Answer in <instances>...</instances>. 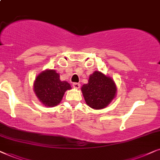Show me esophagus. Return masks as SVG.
<instances>
[{
    "mask_svg": "<svg viewBox=\"0 0 160 160\" xmlns=\"http://www.w3.org/2000/svg\"><path fill=\"white\" fill-rule=\"evenodd\" d=\"M72 86H73V88L78 89L80 87V84L78 83V82H74V83L72 84Z\"/></svg>",
    "mask_w": 160,
    "mask_h": 160,
    "instance_id": "obj_1",
    "label": "esophagus"
}]
</instances>
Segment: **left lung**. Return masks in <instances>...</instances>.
<instances>
[{
  "mask_svg": "<svg viewBox=\"0 0 160 160\" xmlns=\"http://www.w3.org/2000/svg\"><path fill=\"white\" fill-rule=\"evenodd\" d=\"M88 82L82 85L81 91L86 103L95 110L103 109L115 99L117 88L112 78L95 71L89 76Z\"/></svg>",
  "mask_w": 160,
  "mask_h": 160,
  "instance_id": "8db88e82",
  "label": "left lung"
}]
</instances>
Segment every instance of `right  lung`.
<instances>
[{
	"instance_id": "obj_1",
	"label": "right lung",
	"mask_w": 160,
	"mask_h": 160,
	"mask_svg": "<svg viewBox=\"0 0 160 160\" xmlns=\"http://www.w3.org/2000/svg\"><path fill=\"white\" fill-rule=\"evenodd\" d=\"M72 88L67 81H61L55 69H46L38 74L33 82V91L38 99L46 107H55Z\"/></svg>"
}]
</instances>
